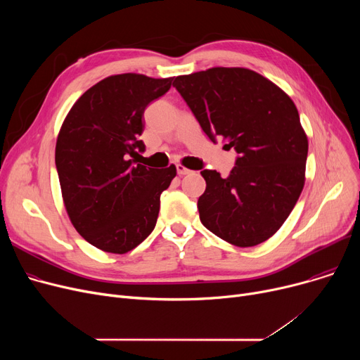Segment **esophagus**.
<instances>
[{
  "instance_id": "1",
  "label": "esophagus",
  "mask_w": 360,
  "mask_h": 360,
  "mask_svg": "<svg viewBox=\"0 0 360 360\" xmlns=\"http://www.w3.org/2000/svg\"><path fill=\"white\" fill-rule=\"evenodd\" d=\"M176 172H178V175H188V174H190L191 172V170L190 169H186L184 165H176Z\"/></svg>"
}]
</instances>
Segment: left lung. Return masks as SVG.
<instances>
[{"mask_svg": "<svg viewBox=\"0 0 360 360\" xmlns=\"http://www.w3.org/2000/svg\"><path fill=\"white\" fill-rule=\"evenodd\" d=\"M174 87L207 137L226 140L238 153L228 178L201 170V223L235 247L267 240L289 217L305 184L308 139L293 101L248 68L179 75Z\"/></svg>", "mask_w": 360, "mask_h": 360, "instance_id": "1", "label": "left lung"}]
</instances>
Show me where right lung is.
Wrapping results in <instances>:
<instances>
[{"mask_svg":"<svg viewBox=\"0 0 360 360\" xmlns=\"http://www.w3.org/2000/svg\"><path fill=\"white\" fill-rule=\"evenodd\" d=\"M172 80L110 75L82 94L60 129L55 165L68 217L105 252L125 254L153 232L160 194L176 176L175 165L137 163L146 150L144 110Z\"/></svg>","mask_w":360,"mask_h":360,"instance_id":"obj_1","label":"right lung"}]
</instances>
